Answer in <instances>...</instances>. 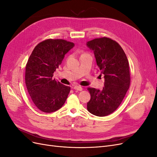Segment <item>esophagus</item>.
Wrapping results in <instances>:
<instances>
[{"label":"esophagus","mask_w":157,"mask_h":157,"mask_svg":"<svg viewBox=\"0 0 157 157\" xmlns=\"http://www.w3.org/2000/svg\"><path fill=\"white\" fill-rule=\"evenodd\" d=\"M74 89L76 90H78V91H82V88L80 86H75Z\"/></svg>","instance_id":"34e87169"}]
</instances>
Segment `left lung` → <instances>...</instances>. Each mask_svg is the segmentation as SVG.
I'll list each match as a JSON object with an SVG mask.
<instances>
[{
  "instance_id": "1",
  "label": "left lung",
  "mask_w": 157,
  "mask_h": 157,
  "mask_svg": "<svg viewBox=\"0 0 157 157\" xmlns=\"http://www.w3.org/2000/svg\"><path fill=\"white\" fill-rule=\"evenodd\" d=\"M86 44L93 50L97 65L105 78L102 90L87 88L91 96L87 109L94 115L105 117L119 107L130 87L129 63L120 44L110 38H98L88 41Z\"/></svg>"
}]
</instances>
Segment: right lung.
I'll return each mask as SVG.
<instances>
[{"label":"right lung","instance_id":"1","mask_svg":"<svg viewBox=\"0 0 157 157\" xmlns=\"http://www.w3.org/2000/svg\"><path fill=\"white\" fill-rule=\"evenodd\" d=\"M75 46L63 39H49L38 44L27 61L25 84L35 106L42 112L52 113L63 105L71 88L52 78L65 54Z\"/></svg>","mask_w":157,"mask_h":157}]
</instances>
